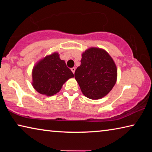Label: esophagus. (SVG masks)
Here are the masks:
<instances>
[{"label":"esophagus","instance_id":"34e87169","mask_svg":"<svg viewBox=\"0 0 152 152\" xmlns=\"http://www.w3.org/2000/svg\"><path fill=\"white\" fill-rule=\"evenodd\" d=\"M71 70H72V72L73 73H74V72H75L76 68H71Z\"/></svg>","mask_w":152,"mask_h":152}]
</instances>
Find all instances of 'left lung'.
Returning <instances> with one entry per match:
<instances>
[{"label": "left lung", "instance_id": "8db88e82", "mask_svg": "<svg viewBox=\"0 0 152 152\" xmlns=\"http://www.w3.org/2000/svg\"><path fill=\"white\" fill-rule=\"evenodd\" d=\"M80 66L74 76L84 96L91 99H101L116 83V65L106 51L92 48L82 53Z\"/></svg>", "mask_w": 152, "mask_h": 152}]
</instances>
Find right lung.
Returning a JSON list of instances; mask_svg holds the SVG:
<instances>
[{
	"label": "right lung",
	"instance_id": "right-lung-1",
	"mask_svg": "<svg viewBox=\"0 0 152 152\" xmlns=\"http://www.w3.org/2000/svg\"><path fill=\"white\" fill-rule=\"evenodd\" d=\"M33 86L38 92L52 96L60 91L63 84L74 77L64 60H60L58 53L39 61L33 68Z\"/></svg>",
	"mask_w": 152,
	"mask_h": 152
}]
</instances>
